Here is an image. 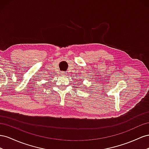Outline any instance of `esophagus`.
<instances>
[{
    "label": "esophagus",
    "instance_id": "1",
    "mask_svg": "<svg viewBox=\"0 0 149 149\" xmlns=\"http://www.w3.org/2000/svg\"><path fill=\"white\" fill-rule=\"evenodd\" d=\"M61 74L62 75H65V72H61Z\"/></svg>",
    "mask_w": 149,
    "mask_h": 149
}]
</instances>
